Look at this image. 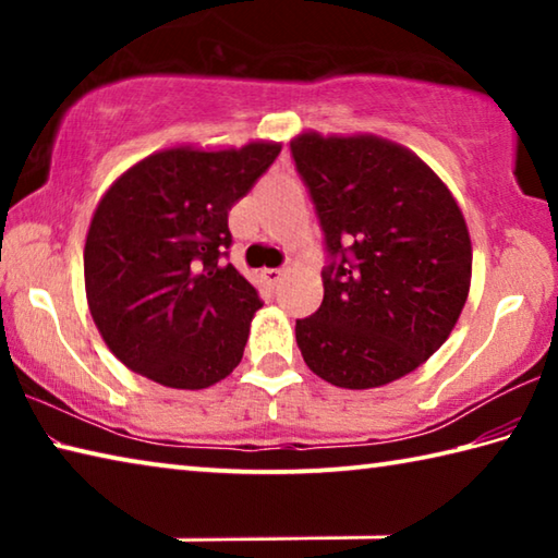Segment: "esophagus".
<instances>
[{
  "instance_id": "esophagus-1",
  "label": "esophagus",
  "mask_w": 558,
  "mask_h": 558,
  "mask_svg": "<svg viewBox=\"0 0 558 558\" xmlns=\"http://www.w3.org/2000/svg\"><path fill=\"white\" fill-rule=\"evenodd\" d=\"M282 276H286V268H263V278H266L268 286H278Z\"/></svg>"
}]
</instances>
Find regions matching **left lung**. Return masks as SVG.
Segmentation results:
<instances>
[{
  "label": "left lung",
  "instance_id": "left-lung-1",
  "mask_svg": "<svg viewBox=\"0 0 558 558\" xmlns=\"http://www.w3.org/2000/svg\"><path fill=\"white\" fill-rule=\"evenodd\" d=\"M290 155L325 233V298L295 323L319 379L374 389L421 366L468 300L472 248L462 211L428 165L374 135L305 132Z\"/></svg>",
  "mask_w": 558,
  "mask_h": 558
}]
</instances>
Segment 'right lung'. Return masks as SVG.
Segmentation results:
<instances>
[{
    "mask_svg": "<svg viewBox=\"0 0 558 558\" xmlns=\"http://www.w3.org/2000/svg\"><path fill=\"white\" fill-rule=\"evenodd\" d=\"M280 155L174 147L128 169L93 214L83 268L93 323L128 369L206 389L243 356L258 290L229 258L231 206Z\"/></svg>",
    "mask_w": 558,
    "mask_h": 558,
    "instance_id": "1",
    "label": "right lung"
}]
</instances>
